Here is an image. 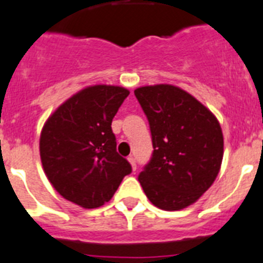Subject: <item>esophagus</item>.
<instances>
[{
  "instance_id": "obj_1",
  "label": "esophagus",
  "mask_w": 263,
  "mask_h": 263,
  "mask_svg": "<svg viewBox=\"0 0 263 263\" xmlns=\"http://www.w3.org/2000/svg\"><path fill=\"white\" fill-rule=\"evenodd\" d=\"M128 162L131 163L132 171H136V162H135V159L132 158V156H129V158H128Z\"/></svg>"
}]
</instances>
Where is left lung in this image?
I'll return each mask as SVG.
<instances>
[{
    "mask_svg": "<svg viewBox=\"0 0 263 263\" xmlns=\"http://www.w3.org/2000/svg\"><path fill=\"white\" fill-rule=\"evenodd\" d=\"M148 119L152 158L139 182L154 206L186 209L210 189L222 164L219 121L194 96L170 84L135 89Z\"/></svg>",
    "mask_w": 263,
    "mask_h": 263,
    "instance_id": "obj_1",
    "label": "left lung"
}]
</instances>
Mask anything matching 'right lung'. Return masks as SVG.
<instances>
[{
  "label": "right lung",
  "instance_id": "obj_1",
  "mask_svg": "<svg viewBox=\"0 0 263 263\" xmlns=\"http://www.w3.org/2000/svg\"><path fill=\"white\" fill-rule=\"evenodd\" d=\"M129 90L115 85L81 89L57 108L40 136L44 171L57 193L84 209L109 202L131 164L116 151L112 119Z\"/></svg>",
  "mask_w": 263,
  "mask_h": 263
}]
</instances>
